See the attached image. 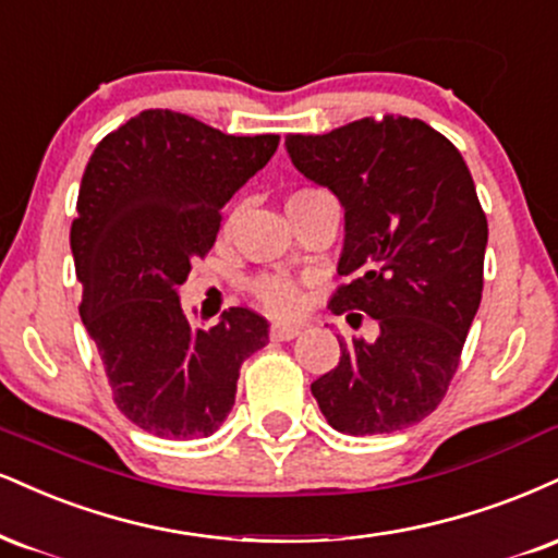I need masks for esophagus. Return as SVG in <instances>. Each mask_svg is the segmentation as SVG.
<instances>
[{
    "mask_svg": "<svg viewBox=\"0 0 558 558\" xmlns=\"http://www.w3.org/2000/svg\"><path fill=\"white\" fill-rule=\"evenodd\" d=\"M301 327L299 325H288V322H275L270 327V338L272 340H293L299 338Z\"/></svg>",
    "mask_w": 558,
    "mask_h": 558,
    "instance_id": "1",
    "label": "esophagus"
}]
</instances>
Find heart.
I'll return each instance as SVG.
<instances>
[{
  "instance_id": "obj_1",
  "label": "heart",
  "mask_w": 558,
  "mask_h": 558,
  "mask_svg": "<svg viewBox=\"0 0 558 558\" xmlns=\"http://www.w3.org/2000/svg\"><path fill=\"white\" fill-rule=\"evenodd\" d=\"M317 194L327 192L319 190V186H304V190L291 194L288 205L301 203V199H312ZM250 293L265 312L275 314V317H291L304 304V288L291 275H257V278L250 280Z\"/></svg>"
}]
</instances>
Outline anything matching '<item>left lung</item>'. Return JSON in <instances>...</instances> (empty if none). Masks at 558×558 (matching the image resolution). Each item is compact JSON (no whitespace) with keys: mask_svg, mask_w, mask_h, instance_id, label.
<instances>
[{"mask_svg":"<svg viewBox=\"0 0 558 558\" xmlns=\"http://www.w3.org/2000/svg\"><path fill=\"white\" fill-rule=\"evenodd\" d=\"M286 147L345 207L348 280L327 306L379 322L374 343L340 340L338 366L312 385L319 411L351 436L418 424L445 400L481 304L488 223L471 171L445 134L402 113L288 134Z\"/></svg>","mask_w":558,"mask_h":558,"instance_id":"left-lung-1","label":"left lung"}]
</instances>
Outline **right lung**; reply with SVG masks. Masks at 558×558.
I'll return each mask as SVG.
<instances>
[{
  "label": "right lung",
  "mask_w": 558,
  "mask_h": 558,
  "mask_svg": "<svg viewBox=\"0 0 558 558\" xmlns=\"http://www.w3.org/2000/svg\"><path fill=\"white\" fill-rule=\"evenodd\" d=\"M278 143V134L233 137L186 113L147 109L87 160L70 231L80 317L113 402L147 434L210 436L231 413L241 364L267 345L257 312L231 306L203 330L186 319L177 288L213 250L223 205Z\"/></svg>",
  "instance_id": "1"
}]
</instances>
